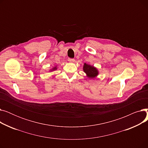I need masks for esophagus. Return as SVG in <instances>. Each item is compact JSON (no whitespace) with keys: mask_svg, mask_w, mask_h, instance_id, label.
<instances>
[{"mask_svg":"<svg viewBox=\"0 0 148 148\" xmlns=\"http://www.w3.org/2000/svg\"><path fill=\"white\" fill-rule=\"evenodd\" d=\"M68 61L70 62H74L75 61L74 59H71V58H68Z\"/></svg>","mask_w":148,"mask_h":148,"instance_id":"1","label":"esophagus"}]
</instances>
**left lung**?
I'll use <instances>...</instances> for the list:
<instances>
[{"mask_svg":"<svg viewBox=\"0 0 148 148\" xmlns=\"http://www.w3.org/2000/svg\"><path fill=\"white\" fill-rule=\"evenodd\" d=\"M83 68L84 72L86 74L87 77L90 79L95 78L98 75V69L94 66L84 63Z\"/></svg>","mask_w":148,"mask_h":148,"instance_id":"1","label":"left lung"}]
</instances>
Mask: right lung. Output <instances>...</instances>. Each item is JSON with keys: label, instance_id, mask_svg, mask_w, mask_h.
<instances>
[{"label": "right lung", "instance_id": "obj_1", "mask_svg": "<svg viewBox=\"0 0 148 148\" xmlns=\"http://www.w3.org/2000/svg\"><path fill=\"white\" fill-rule=\"evenodd\" d=\"M56 69H57V68H56V66H55V67H54V68H53L50 71H54V70H56Z\"/></svg>", "mask_w": 148, "mask_h": 148}]
</instances>
